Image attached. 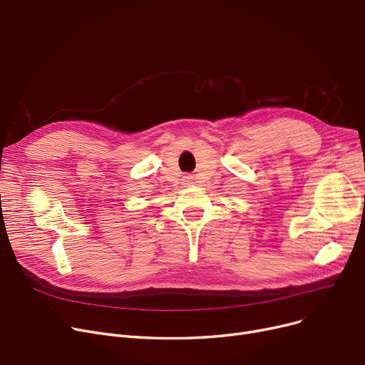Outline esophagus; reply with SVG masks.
Instances as JSON below:
<instances>
[{
	"label": "esophagus",
	"instance_id": "obj_1",
	"mask_svg": "<svg viewBox=\"0 0 365 365\" xmlns=\"http://www.w3.org/2000/svg\"><path fill=\"white\" fill-rule=\"evenodd\" d=\"M182 180H183V183H185V185H189L190 182H192V176L186 175V176H183V179H182Z\"/></svg>",
	"mask_w": 365,
	"mask_h": 365
}]
</instances>
